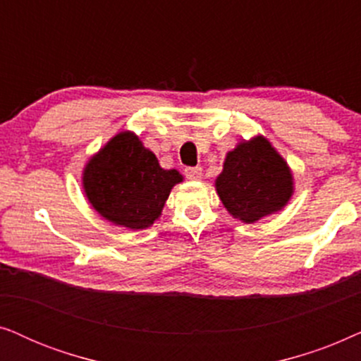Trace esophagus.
I'll use <instances>...</instances> for the list:
<instances>
[{
	"label": "esophagus",
	"mask_w": 361,
	"mask_h": 361,
	"mask_svg": "<svg viewBox=\"0 0 361 361\" xmlns=\"http://www.w3.org/2000/svg\"><path fill=\"white\" fill-rule=\"evenodd\" d=\"M185 176H187V179H190V180L202 179V167L200 166L185 167Z\"/></svg>",
	"instance_id": "obj_1"
}]
</instances>
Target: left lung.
Wrapping results in <instances>:
<instances>
[{
	"label": "left lung",
	"instance_id": "obj_1",
	"mask_svg": "<svg viewBox=\"0 0 361 361\" xmlns=\"http://www.w3.org/2000/svg\"><path fill=\"white\" fill-rule=\"evenodd\" d=\"M215 187L230 215L255 224L288 204L293 195V174L269 141L256 136L226 154Z\"/></svg>",
	"mask_w": 361,
	"mask_h": 361
}]
</instances>
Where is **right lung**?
Segmentation results:
<instances>
[{"label": "right lung", "instance_id": "right-lung-1", "mask_svg": "<svg viewBox=\"0 0 361 361\" xmlns=\"http://www.w3.org/2000/svg\"><path fill=\"white\" fill-rule=\"evenodd\" d=\"M179 182V172L162 169L157 157L130 131L108 141L83 169V189L93 209L111 224L131 230L154 224Z\"/></svg>", "mask_w": 361, "mask_h": 361}]
</instances>
